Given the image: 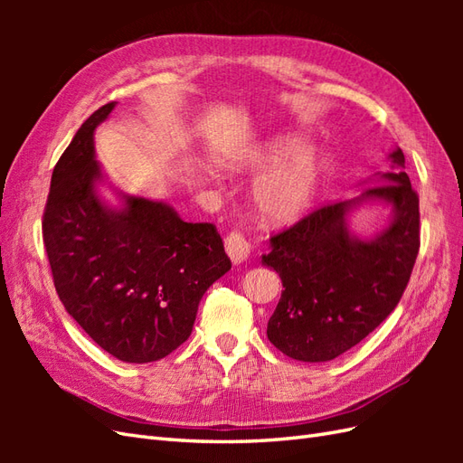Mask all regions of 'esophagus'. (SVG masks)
Segmentation results:
<instances>
[{
	"label": "esophagus",
	"instance_id": "1",
	"mask_svg": "<svg viewBox=\"0 0 463 463\" xmlns=\"http://www.w3.org/2000/svg\"><path fill=\"white\" fill-rule=\"evenodd\" d=\"M226 253L230 255L233 264H241L249 259L250 245L245 241V237L241 233H230L226 237Z\"/></svg>",
	"mask_w": 463,
	"mask_h": 463
}]
</instances>
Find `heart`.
I'll return each mask as SVG.
<instances>
[{"mask_svg": "<svg viewBox=\"0 0 463 463\" xmlns=\"http://www.w3.org/2000/svg\"><path fill=\"white\" fill-rule=\"evenodd\" d=\"M233 172L266 170L253 185L250 199L266 226L284 228L309 213L325 174L326 160L320 152L307 148V138L282 133L232 158Z\"/></svg>", "mask_w": 463, "mask_h": 463, "instance_id": "obj_1", "label": "heart"}]
</instances>
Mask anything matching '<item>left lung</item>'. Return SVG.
<instances>
[{
  "instance_id": "1",
  "label": "left lung",
  "mask_w": 463,
  "mask_h": 463,
  "mask_svg": "<svg viewBox=\"0 0 463 463\" xmlns=\"http://www.w3.org/2000/svg\"><path fill=\"white\" fill-rule=\"evenodd\" d=\"M388 162L390 170L363 181L367 189L357 197L315 210L274 235L262 255L284 286L266 334L288 357L332 361L396 309L419 253V197L402 148ZM365 205H386L391 216L381 232L361 238L348 223Z\"/></svg>"
}]
</instances>
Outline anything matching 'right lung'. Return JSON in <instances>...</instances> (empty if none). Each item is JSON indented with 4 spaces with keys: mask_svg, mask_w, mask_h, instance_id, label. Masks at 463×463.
<instances>
[{
    "mask_svg": "<svg viewBox=\"0 0 463 463\" xmlns=\"http://www.w3.org/2000/svg\"><path fill=\"white\" fill-rule=\"evenodd\" d=\"M116 102L80 125L52 174L42 222L55 291L79 326L125 363H150L184 344L204 291L232 269L213 223H187L165 201L108 184L94 133Z\"/></svg>",
    "mask_w": 463,
    "mask_h": 463,
    "instance_id": "right-lung-1",
    "label": "right lung"
}]
</instances>
